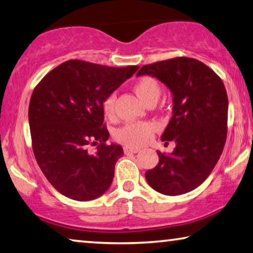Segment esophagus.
<instances>
[{
  "label": "esophagus",
  "mask_w": 253,
  "mask_h": 253,
  "mask_svg": "<svg viewBox=\"0 0 253 253\" xmlns=\"http://www.w3.org/2000/svg\"><path fill=\"white\" fill-rule=\"evenodd\" d=\"M139 151H141V148H139V147H130V146L124 147V152H125V154L137 153V152H139Z\"/></svg>",
  "instance_id": "esophagus-1"
}]
</instances>
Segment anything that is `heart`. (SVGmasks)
Listing matches in <instances>:
<instances>
[{
	"label": "heart",
	"mask_w": 253,
	"mask_h": 253,
	"mask_svg": "<svg viewBox=\"0 0 253 253\" xmlns=\"http://www.w3.org/2000/svg\"><path fill=\"white\" fill-rule=\"evenodd\" d=\"M134 91L141 101L147 103L150 100L159 99L161 93L159 83L153 78L144 76L135 84ZM115 94H110L103 101L102 109L107 117L111 118L115 114ZM155 130V125L150 122H136L126 124L116 130L115 137L127 146H141L152 137Z\"/></svg>",
	"instance_id": "b5f03b06"
}]
</instances>
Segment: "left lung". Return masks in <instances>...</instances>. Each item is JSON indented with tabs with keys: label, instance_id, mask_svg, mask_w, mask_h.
Segmentation results:
<instances>
[{
	"label": "left lung",
	"instance_id": "1",
	"mask_svg": "<svg viewBox=\"0 0 253 253\" xmlns=\"http://www.w3.org/2000/svg\"><path fill=\"white\" fill-rule=\"evenodd\" d=\"M156 78L173 97L172 117L161 139L174 141L175 147L170 154L158 151V166L147 170L145 178L163 195L186 194L205 181L225 145L228 109L225 86L213 70L189 57L144 65L136 74Z\"/></svg>",
	"mask_w": 253,
	"mask_h": 253
}]
</instances>
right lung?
Segmentation results:
<instances>
[{"mask_svg": "<svg viewBox=\"0 0 253 253\" xmlns=\"http://www.w3.org/2000/svg\"><path fill=\"white\" fill-rule=\"evenodd\" d=\"M137 70L71 59L35 87L28 112L34 154L62 195L87 202L109 189L124 151L117 144H107L102 105ZM89 145H97L93 155L87 152Z\"/></svg>", "mask_w": 253, "mask_h": 253, "instance_id": "1", "label": "right lung"}]
</instances>
